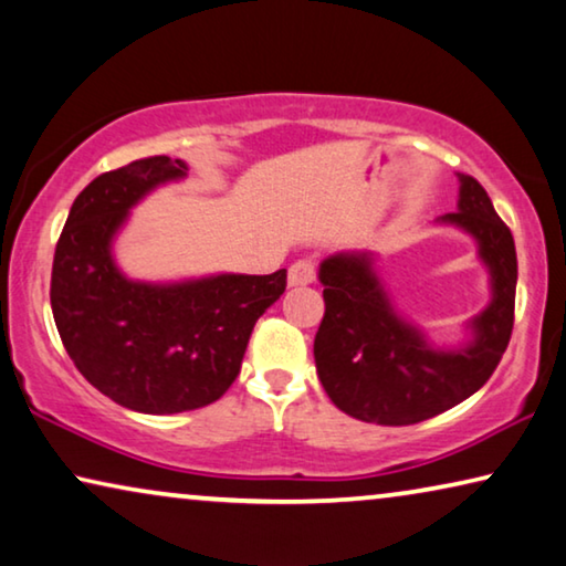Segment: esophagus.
I'll use <instances>...</instances> for the list:
<instances>
[{
  "label": "esophagus",
  "instance_id": "esophagus-1",
  "mask_svg": "<svg viewBox=\"0 0 566 566\" xmlns=\"http://www.w3.org/2000/svg\"><path fill=\"white\" fill-rule=\"evenodd\" d=\"M286 282H290V286H307L315 282V264L307 259H300L294 261V264L290 266V272H286Z\"/></svg>",
  "mask_w": 566,
  "mask_h": 566
}]
</instances>
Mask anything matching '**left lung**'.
Segmentation results:
<instances>
[{
    "label": "left lung",
    "mask_w": 566,
    "mask_h": 566,
    "mask_svg": "<svg viewBox=\"0 0 566 566\" xmlns=\"http://www.w3.org/2000/svg\"><path fill=\"white\" fill-rule=\"evenodd\" d=\"M460 177L454 213L437 221L470 233L491 272V305L468 323L472 337L444 350L394 310L376 259L340 251L319 264L325 317L315 335V366L323 389L345 415L384 427L417 424L475 394L509 348L516 305L518 261L513 235L483 185Z\"/></svg>",
    "instance_id": "8db88e82"
}]
</instances>
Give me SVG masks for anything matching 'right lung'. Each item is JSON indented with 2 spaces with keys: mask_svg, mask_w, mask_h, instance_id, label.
I'll return each instance as SVG.
<instances>
[{
  "mask_svg": "<svg viewBox=\"0 0 566 566\" xmlns=\"http://www.w3.org/2000/svg\"><path fill=\"white\" fill-rule=\"evenodd\" d=\"M185 175L188 165L165 155L98 175L73 200L53 259L50 305L67 356L91 386L142 415H177L221 399L239 376L256 319L286 286V269L170 284L122 274L112 243L129 210Z\"/></svg>",
  "mask_w": 566,
  "mask_h": 566,
  "instance_id": "1",
  "label": "right lung"
}]
</instances>
